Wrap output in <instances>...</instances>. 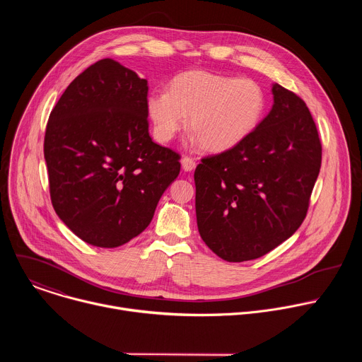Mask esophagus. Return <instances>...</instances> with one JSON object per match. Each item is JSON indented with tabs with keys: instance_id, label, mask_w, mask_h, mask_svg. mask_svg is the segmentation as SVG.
I'll use <instances>...</instances> for the list:
<instances>
[{
	"instance_id": "obj_1",
	"label": "esophagus",
	"mask_w": 362,
	"mask_h": 362,
	"mask_svg": "<svg viewBox=\"0 0 362 362\" xmlns=\"http://www.w3.org/2000/svg\"><path fill=\"white\" fill-rule=\"evenodd\" d=\"M182 168H183L185 172H192V170L196 168V162H194L192 158L185 156V158L182 159Z\"/></svg>"
}]
</instances>
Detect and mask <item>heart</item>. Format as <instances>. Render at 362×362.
Wrapping results in <instances>:
<instances>
[{
  "mask_svg": "<svg viewBox=\"0 0 362 362\" xmlns=\"http://www.w3.org/2000/svg\"><path fill=\"white\" fill-rule=\"evenodd\" d=\"M265 103L261 86L249 78L192 70L177 74L169 91H150L146 107L159 141H170L189 117V127L203 148L225 151L257 127Z\"/></svg>",
  "mask_w": 362,
  "mask_h": 362,
  "instance_id": "obj_1",
  "label": "heart"
}]
</instances>
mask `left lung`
<instances>
[{
    "mask_svg": "<svg viewBox=\"0 0 362 362\" xmlns=\"http://www.w3.org/2000/svg\"><path fill=\"white\" fill-rule=\"evenodd\" d=\"M269 115L239 144L203 158L194 170L203 242L223 261L261 257L303 222L322 146L305 101L275 84Z\"/></svg>",
    "mask_w": 362,
    "mask_h": 362,
    "instance_id": "8db88e82",
    "label": "left lung"
}]
</instances>
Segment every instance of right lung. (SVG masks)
<instances>
[{
    "instance_id": "add662e5",
    "label": "right lung",
    "mask_w": 362,
    "mask_h": 362,
    "mask_svg": "<svg viewBox=\"0 0 362 362\" xmlns=\"http://www.w3.org/2000/svg\"><path fill=\"white\" fill-rule=\"evenodd\" d=\"M147 80L112 59L78 74L51 110L44 158L59 218L81 240L117 247L151 222L180 154L148 134Z\"/></svg>"
}]
</instances>
